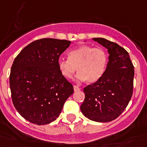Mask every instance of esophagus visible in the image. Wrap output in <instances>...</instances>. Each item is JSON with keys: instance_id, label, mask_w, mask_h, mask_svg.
I'll use <instances>...</instances> for the list:
<instances>
[{"instance_id": "34e87169", "label": "esophagus", "mask_w": 147, "mask_h": 147, "mask_svg": "<svg viewBox=\"0 0 147 147\" xmlns=\"http://www.w3.org/2000/svg\"><path fill=\"white\" fill-rule=\"evenodd\" d=\"M74 92H78V91L80 90V88H79V86L74 85Z\"/></svg>"}]
</instances>
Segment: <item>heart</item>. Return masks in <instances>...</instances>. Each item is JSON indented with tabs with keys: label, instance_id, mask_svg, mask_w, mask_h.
I'll use <instances>...</instances> for the list:
<instances>
[{
	"label": "heart",
	"instance_id": "obj_1",
	"mask_svg": "<svg viewBox=\"0 0 147 147\" xmlns=\"http://www.w3.org/2000/svg\"><path fill=\"white\" fill-rule=\"evenodd\" d=\"M108 57L105 50L91 45H82L68 53V58H60L58 65L61 74L71 79L78 71L77 79L94 83L102 78L107 68Z\"/></svg>",
	"mask_w": 147,
	"mask_h": 147
}]
</instances>
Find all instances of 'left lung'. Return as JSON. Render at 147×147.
<instances>
[{"mask_svg":"<svg viewBox=\"0 0 147 147\" xmlns=\"http://www.w3.org/2000/svg\"><path fill=\"white\" fill-rule=\"evenodd\" d=\"M107 49L109 61L101 79L84 88L85 99L80 109L96 122L116 119L128 106L134 90V68L128 52L117 43L93 38Z\"/></svg>","mask_w":147,"mask_h":147,"instance_id":"left-lung-1","label":"left lung"}]
</instances>
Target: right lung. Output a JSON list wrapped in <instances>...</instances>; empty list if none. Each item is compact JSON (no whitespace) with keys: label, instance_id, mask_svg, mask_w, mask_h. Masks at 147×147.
Segmentation results:
<instances>
[{"label":"right lung","instance_id":"1","mask_svg":"<svg viewBox=\"0 0 147 147\" xmlns=\"http://www.w3.org/2000/svg\"><path fill=\"white\" fill-rule=\"evenodd\" d=\"M70 44L65 40L40 39L26 46L14 59L9 76L12 102L29 122L45 125L54 121L74 93V86L58 65Z\"/></svg>","mask_w":147,"mask_h":147}]
</instances>
